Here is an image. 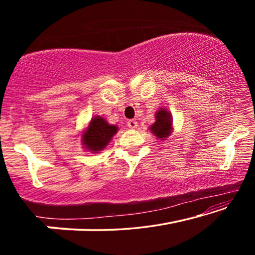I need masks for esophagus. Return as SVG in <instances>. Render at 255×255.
Segmentation results:
<instances>
[{"label":"esophagus","mask_w":255,"mask_h":255,"mask_svg":"<svg viewBox=\"0 0 255 255\" xmlns=\"http://www.w3.org/2000/svg\"><path fill=\"white\" fill-rule=\"evenodd\" d=\"M127 126L130 128V129H135V128H137V126H138V123L136 122V120H128V123H127Z\"/></svg>","instance_id":"obj_1"}]
</instances>
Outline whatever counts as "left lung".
<instances>
[{"label":"left lung","instance_id":"obj_1","mask_svg":"<svg viewBox=\"0 0 255 255\" xmlns=\"http://www.w3.org/2000/svg\"><path fill=\"white\" fill-rule=\"evenodd\" d=\"M149 130L157 139L164 140L173 131V118L166 108H159L155 112V123L149 126Z\"/></svg>","mask_w":255,"mask_h":255}]
</instances>
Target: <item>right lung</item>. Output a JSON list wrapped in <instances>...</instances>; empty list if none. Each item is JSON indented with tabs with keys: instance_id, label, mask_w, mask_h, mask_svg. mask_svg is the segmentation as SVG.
<instances>
[{
	"instance_id": "add662e5",
	"label": "right lung",
	"mask_w": 255,
	"mask_h": 255,
	"mask_svg": "<svg viewBox=\"0 0 255 255\" xmlns=\"http://www.w3.org/2000/svg\"><path fill=\"white\" fill-rule=\"evenodd\" d=\"M118 129V126L109 124L101 116H94L81 132V144L88 152L99 153L110 143Z\"/></svg>"
}]
</instances>
